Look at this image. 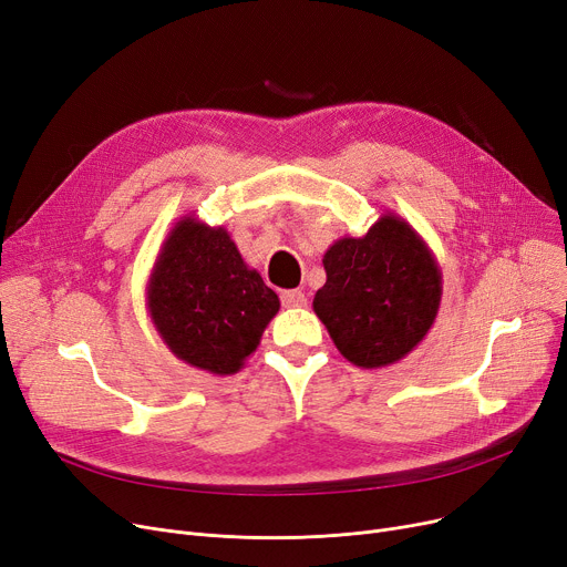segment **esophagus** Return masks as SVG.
<instances>
[{"label": "esophagus", "mask_w": 567, "mask_h": 567, "mask_svg": "<svg viewBox=\"0 0 567 567\" xmlns=\"http://www.w3.org/2000/svg\"><path fill=\"white\" fill-rule=\"evenodd\" d=\"M280 301L285 308H303L308 303L306 299V291L301 289H287L280 293Z\"/></svg>", "instance_id": "esophagus-1"}]
</instances>
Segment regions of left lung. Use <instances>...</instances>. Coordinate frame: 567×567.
Here are the masks:
<instances>
[{
	"label": "left lung",
	"mask_w": 567,
	"mask_h": 567,
	"mask_svg": "<svg viewBox=\"0 0 567 567\" xmlns=\"http://www.w3.org/2000/svg\"><path fill=\"white\" fill-rule=\"evenodd\" d=\"M326 285L312 308L353 365L377 370L423 342L441 306V268L404 218L385 212L363 236L323 252Z\"/></svg>",
	"instance_id": "obj_1"
}]
</instances>
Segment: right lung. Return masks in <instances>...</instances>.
Returning <instances> with one entry per match:
<instances>
[{"label":"right lung","instance_id":"1","mask_svg":"<svg viewBox=\"0 0 567 567\" xmlns=\"http://www.w3.org/2000/svg\"><path fill=\"white\" fill-rule=\"evenodd\" d=\"M146 310L178 361L236 374L280 310L278 293L250 268L225 227L178 220L146 282Z\"/></svg>","mask_w":567,"mask_h":567}]
</instances>
